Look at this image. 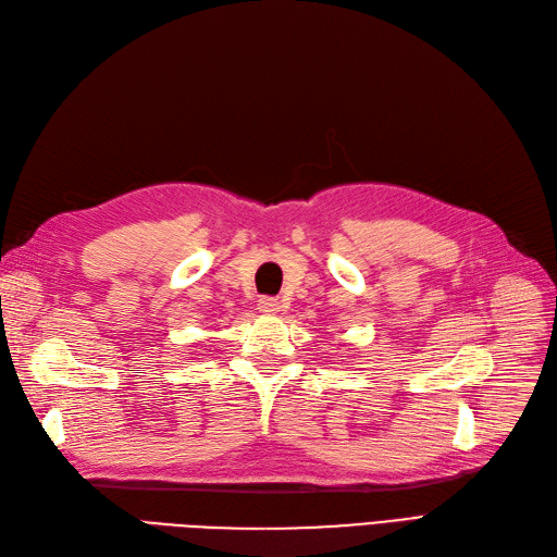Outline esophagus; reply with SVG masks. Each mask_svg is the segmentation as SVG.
<instances>
[{"mask_svg":"<svg viewBox=\"0 0 557 557\" xmlns=\"http://www.w3.org/2000/svg\"><path fill=\"white\" fill-rule=\"evenodd\" d=\"M260 311H262V313H276V311H281L278 299H274V297H262V299H260Z\"/></svg>","mask_w":557,"mask_h":557,"instance_id":"34e87169","label":"esophagus"}]
</instances>
